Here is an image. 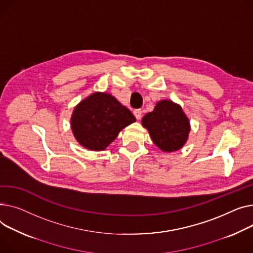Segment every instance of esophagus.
<instances>
[{
	"label": "esophagus",
	"mask_w": 253,
	"mask_h": 253,
	"mask_svg": "<svg viewBox=\"0 0 253 253\" xmlns=\"http://www.w3.org/2000/svg\"><path fill=\"white\" fill-rule=\"evenodd\" d=\"M134 116H135V118L137 120H140L141 119V116H142V111L141 110H135L133 112Z\"/></svg>",
	"instance_id": "esophagus-1"
}]
</instances>
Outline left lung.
I'll use <instances>...</instances> for the list:
<instances>
[{
    "instance_id": "left-lung-1",
    "label": "left lung",
    "mask_w": 253,
    "mask_h": 253,
    "mask_svg": "<svg viewBox=\"0 0 253 253\" xmlns=\"http://www.w3.org/2000/svg\"><path fill=\"white\" fill-rule=\"evenodd\" d=\"M154 143L165 153L180 149L187 141L190 123L182 108L172 100H160L153 112L142 118Z\"/></svg>"
}]
</instances>
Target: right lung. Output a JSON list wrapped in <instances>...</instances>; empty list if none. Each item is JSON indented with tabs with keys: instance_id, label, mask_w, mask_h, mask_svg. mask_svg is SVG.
<instances>
[{
	"instance_id": "obj_1",
	"label": "right lung",
	"mask_w": 253,
	"mask_h": 253,
	"mask_svg": "<svg viewBox=\"0 0 253 253\" xmlns=\"http://www.w3.org/2000/svg\"><path fill=\"white\" fill-rule=\"evenodd\" d=\"M135 117L111 94L94 92L75 107L71 128L76 140L90 150H104Z\"/></svg>"
}]
</instances>
